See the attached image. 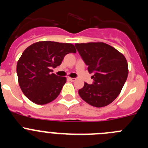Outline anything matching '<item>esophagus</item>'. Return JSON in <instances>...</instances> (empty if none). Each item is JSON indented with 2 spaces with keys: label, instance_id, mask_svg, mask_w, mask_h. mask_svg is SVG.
<instances>
[{
  "label": "esophagus",
  "instance_id": "esophagus-1",
  "mask_svg": "<svg viewBox=\"0 0 148 148\" xmlns=\"http://www.w3.org/2000/svg\"><path fill=\"white\" fill-rule=\"evenodd\" d=\"M68 79L70 81H71V82H75V80H76V78H68Z\"/></svg>",
  "mask_w": 148,
  "mask_h": 148
}]
</instances>
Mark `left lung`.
<instances>
[{
	"instance_id": "obj_1",
	"label": "left lung",
	"mask_w": 148,
	"mask_h": 148,
	"mask_svg": "<svg viewBox=\"0 0 148 148\" xmlns=\"http://www.w3.org/2000/svg\"><path fill=\"white\" fill-rule=\"evenodd\" d=\"M75 47L94 73L93 84L84 82L78 94L87 104L102 108L112 103L121 92L128 75L127 61L122 53L103 42L75 44Z\"/></svg>"
}]
</instances>
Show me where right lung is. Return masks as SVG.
<instances>
[{"instance_id": "add662e5", "label": "right lung", "mask_w": 148, "mask_h": 148, "mask_svg": "<svg viewBox=\"0 0 148 148\" xmlns=\"http://www.w3.org/2000/svg\"><path fill=\"white\" fill-rule=\"evenodd\" d=\"M70 53H76L73 44L48 40L34 43L23 51L17 74L22 92L31 101L42 105L58 97L66 78L52 73V69Z\"/></svg>"}]
</instances>
